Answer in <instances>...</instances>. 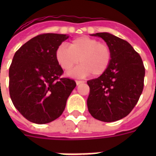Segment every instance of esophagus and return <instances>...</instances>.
I'll use <instances>...</instances> for the list:
<instances>
[{
    "mask_svg": "<svg viewBox=\"0 0 156 156\" xmlns=\"http://www.w3.org/2000/svg\"><path fill=\"white\" fill-rule=\"evenodd\" d=\"M84 83V81H80V80H76V84L77 85H79L81 83Z\"/></svg>",
    "mask_w": 156,
    "mask_h": 156,
    "instance_id": "esophagus-1",
    "label": "esophagus"
}]
</instances>
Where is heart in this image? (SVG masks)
<instances>
[{
  "label": "heart",
  "instance_id": "heart-1",
  "mask_svg": "<svg viewBox=\"0 0 156 156\" xmlns=\"http://www.w3.org/2000/svg\"><path fill=\"white\" fill-rule=\"evenodd\" d=\"M56 60L64 70H69L80 62L81 65L70 71L73 77H86L91 73L100 76L108 69L112 61V50L108 45L93 38L83 36L73 40L67 47L61 44L56 50Z\"/></svg>",
  "mask_w": 156,
  "mask_h": 156
}]
</instances>
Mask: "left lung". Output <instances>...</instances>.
Here are the masks:
<instances>
[{"label":"left lung","mask_w":156,"mask_h":156,"mask_svg":"<svg viewBox=\"0 0 156 156\" xmlns=\"http://www.w3.org/2000/svg\"><path fill=\"white\" fill-rule=\"evenodd\" d=\"M102 38L112 50L110 66L97 78L87 81L88 111L94 118L112 122L124 118L138 103L144 86L145 68L140 55L127 41L110 33Z\"/></svg>","instance_id":"8db88e82"}]
</instances>
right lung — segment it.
I'll use <instances>...</instances> for the list:
<instances>
[{
  "label": "right lung",
  "mask_w": 156,
  "mask_h": 156,
  "mask_svg": "<svg viewBox=\"0 0 156 156\" xmlns=\"http://www.w3.org/2000/svg\"><path fill=\"white\" fill-rule=\"evenodd\" d=\"M69 35L47 33L24 44L15 52L9 70V95L17 110L36 124L56 120L65 110L76 83L61 78L56 48Z\"/></svg>",
  "instance_id": "1"
}]
</instances>
